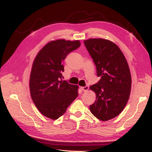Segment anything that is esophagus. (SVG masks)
Masks as SVG:
<instances>
[{
	"label": "esophagus",
	"instance_id": "esophagus-1",
	"mask_svg": "<svg viewBox=\"0 0 152 152\" xmlns=\"http://www.w3.org/2000/svg\"><path fill=\"white\" fill-rule=\"evenodd\" d=\"M88 88H89V86H85L81 87L82 91H87L88 90Z\"/></svg>",
	"mask_w": 152,
	"mask_h": 152
}]
</instances>
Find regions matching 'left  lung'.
Segmentation results:
<instances>
[{
  "label": "left lung",
  "instance_id": "left-lung-1",
  "mask_svg": "<svg viewBox=\"0 0 152 152\" xmlns=\"http://www.w3.org/2000/svg\"><path fill=\"white\" fill-rule=\"evenodd\" d=\"M84 43L101 78L90 87L96 95L90 110L97 119L106 121L119 115L127 104L132 88L129 68L122 51L110 41L89 39Z\"/></svg>",
  "mask_w": 152,
  "mask_h": 152
}]
</instances>
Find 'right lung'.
<instances>
[{
  "label": "right lung",
  "instance_id": "add662e5",
  "mask_svg": "<svg viewBox=\"0 0 152 152\" xmlns=\"http://www.w3.org/2000/svg\"><path fill=\"white\" fill-rule=\"evenodd\" d=\"M80 41L58 39L46 44L35 58L29 80L31 96L42 115L53 120L66 113L78 95V86L62 80L63 61Z\"/></svg>",
  "mask_w": 152,
  "mask_h": 152
}]
</instances>
